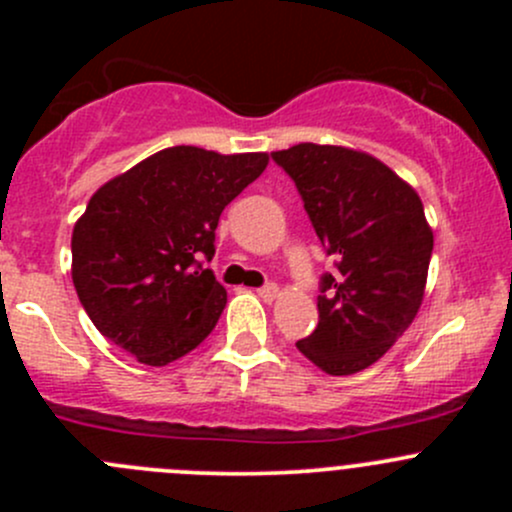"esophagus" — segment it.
I'll use <instances>...</instances> for the list:
<instances>
[{"mask_svg": "<svg viewBox=\"0 0 512 512\" xmlns=\"http://www.w3.org/2000/svg\"><path fill=\"white\" fill-rule=\"evenodd\" d=\"M277 289H280V287H277L275 282H267V285H262L260 289H257V294H260V297L265 299V302H272V299L277 297Z\"/></svg>", "mask_w": 512, "mask_h": 512, "instance_id": "1", "label": "esophagus"}]
</instances>
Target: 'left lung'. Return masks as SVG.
<instances>
[{
    "label": "left lung",
    "instance_id": "left-lung-1",
    "mask_svg": "<svg viewBox=\"0 0 512 512\" xmlns=\"http://www.w3.org/2000/svg\"><path fill=\"white\" fill-rule=\"evenodd\" d=\"M292 178L334 272L319 280V324L297 349L332 376L374 364L414 322L433 232L421 198L381 160L299 143L272 153Z\"/></svg>",
    "mask_w": 512,
    "mask_h": 512
}]
</instances>
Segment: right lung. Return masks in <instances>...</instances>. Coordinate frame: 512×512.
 Wrapping results in <instances>:
<instances>
[{"label":"right lung","mask_w":512,"mask_h":512,"mask_svg":"<svg viewBox=\"0 0 512 512\" xmlns=\"http://www.w3.org/2000/svg\"><path fill=\"white\" fill-rule=\"evenodd\" d=\"M267 153L165 148L98 188L71 237V277L98 332L165 366L215 329L227 292L205 262L215 227Z\"/></svg>","instance_id":"add662e5"}]
</instances>
